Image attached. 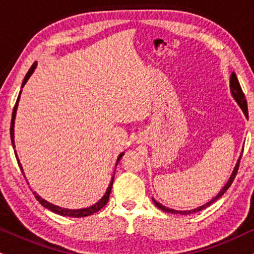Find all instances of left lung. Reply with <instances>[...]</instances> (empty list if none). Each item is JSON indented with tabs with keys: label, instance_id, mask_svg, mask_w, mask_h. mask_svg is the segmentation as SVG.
I'll list each match as a JSON object with an SVG mask.
<instances>
[{
	"label": "left lung",
	"instance_id": "1",
	"mask_svg": "<svg viewBox=\"0 0 254 254\" xmlns=\"http://www.w3.org/2000/svg\"><path fill=\"white\" fill-rule=\"evenodd\" d=\"M230 88H231V94H232V97L234 98L235 102L238 103V105H239V106H240V109L243 110V112H244V115H245V117L249 118V111H247V102H246V99H245V94H244L243 90H241L240 84H239V80H238L237 75H235V73H234V72L232 73V74H231V78H230ZM241 155H243V152H241ZM241 155H240L239 160H238V162H237V164H235V167H234L233 172H232L231 176H230V179H228V181L226 182V185L224 186V187L221 188V190L219 191L218 195H216L215 197H213L212 200L208 201V202H207V203H204V204H202V206L197 207V208L190 209V210H176V209L168 208V207L163 206V204L160 203V202H157V201L155 200L154 197H152V201H154L155 206L158 207V208L163 210V212L172 213V214H182V215H188V214H191V213H196V212H198V210H202V209H204V208H207V207L210 206V204L214 203L215 201L218 200V198L221 197L222 195H224V194L226 193V190H227V189L231 187L232 182H233L234 177H235V175H237V173H238V168H239V163H240Z\"/></svg>",
	"mask_w": 254,
	"mask_h": 254
}]
</instances>
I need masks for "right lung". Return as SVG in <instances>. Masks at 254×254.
Masks as SVG:
<instances>
[{
	"mask_svg": "<svg viewBox=\"0 0 254 254\" xmlns=\"http://www.w3.org/2000/svg\"><path fill=\"white\" fill-rule=\"evenodd\" d=\"M36 66H38V63L33 64L32 67L29 68V71L27 72L26 77H24L23 81H22V85H21V91L19 93V97H17V100H16V104H15L14 106V110H13V116H11V122H10V139H11V144H13V148L15 149V140H14V125H15V118H16V111H17V106H19V102H20V96H21V92H22V87L26 85V82L28 81V79L30 78V75L33 74L35 71ZM124 155V152H121V154L118 155L117 157V161H116V167H117L118 162L121 161L122 156ZM15 156H16V160H17V163H19V167L21 169V172H22L23 176H24V173H23V168L22 166H21L20 163V160L19 157H17V154L16 151H15ZM114 179H115V175H112L111 177V181H110V185L108 189H106L105 194L103 195V197L100 198L99 201H97L96 203L92 204V206L90 207H85V208H79V209H69V208H64V207H60V206H57V204H53L51 202H48L47 200H45V198H42L41 196H40L39 194H36L35 191H33V194L35 195L36 200L39 201L40 203L42 204V206L45 207V208L50 209L51 212L56 213V214H59L61 216H69V218H84V216H88V215H92L93 213L98 212L99 209H102L104 206H105L106 203H108L109 201V197H110V193H111V189H112V185H114Z\"/></svg>",
	"mask_w": 254,
	"mask_h": 254,
	"instance_id": "add662e5",
	"label": "right lung"
}]
</instances>
